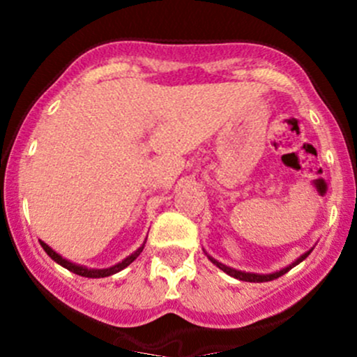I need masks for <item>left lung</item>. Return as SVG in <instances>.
Wrapping results in <instances>:
<instances>
[{
  "mask_svg": "<svg viewBox=\"0 0 357 357\" xmlns=\"http://www.w3.org/2000/svg\"><path fill=\"white\" fill-rule=\"evenodd\" d=\"M309 255V252H305L304 255H301V257L297 259V261L294 262V264H290L289 268H285V269H282V271H278V273H273V275H254V273H243V271H236V269H233V268H228V266H225V264H221V262H218L215 261V259H212V257H208L211 259L212 262H214L215 266H218L219 269H222V271L225 273H228L229 276H233V278H236V280H242V282H250V283H262V282H273V280H276V278H280V276H283L285 275V273H289L291 268H294V266H297L298 262H302L304 261L305 257H307Z\"/></svg>",
  "mask_w": 357,
  "mask_h": 357,
  "instance_id": "obj_1",
  "label": "left lung"
}]
</instances>
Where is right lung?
Returning <instances> with one entry per match:
<instances>
[{
  "mask_svg": "<svg viewBox=\"0 0 357 357\" xmlns=\"http://www.w3.org/2000/svg\"><path fill=\"white\" fill-rule=\"evenodd\" d=\"M41 247L45 248V252L50 255V257L53 259V261L59 262L60 266H63V268L68 269V271L75 273V275L84 276V278H105V276L115 275V273H119V271H121V269L128 268V266L131 264V262L135 261V259L138 257V255L142 254V250H143V247H139L138 250L135 252V254H131V255H129V257H126L124 261L119 262V264H115V266H112V268H109V269H88V268H82V266L72 264V262H68V261H66V259H63V257H60V255L56 254L55 250H52V248L46 245L45 242H41Z\"/></svg>",
  "mask_w": 357,
  "mask_h": 357,
  "instance_id": "1",
  "label": "right lung"
}]
</instances>
